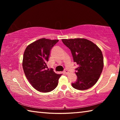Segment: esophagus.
Segmentation results:
<instances>
[{"label":"esophagus","instance_id":"34e87169","mask_svg":"<svg viewBox=\"0 0 120 120\" xmlns=\"http://www.w3.org/2000/svg\"><path fill=\"white\" fill-rule=\"evenodd\" d=\"M64 72L65 74H68L69 71H68V70H67V69H65V70H64Z\"/></svg>","mask_w":120,"mask_h":120}]
</instances>
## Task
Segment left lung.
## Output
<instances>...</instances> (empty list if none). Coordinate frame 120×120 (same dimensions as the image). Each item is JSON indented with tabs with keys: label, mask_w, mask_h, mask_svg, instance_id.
<instances>
[{
	"label": "left lung",
	"mask_w": 120,
	"mask_h": 120,
	"mask_svg": "<svg viewBox=\"0 0 120 120\" xmlns=\"http://www.w3.org/2000/svg\"><path fill=\"white\" fill-rule=\"evenodd\" d=\"M71 52L74 61L78 65L75 72L77 81L71 85L78 90H86L94 86L102 72L104 61L101 50L96 44L85 38L62 39Z\"/></svg>",
	"instance_id": "8db88e82"
}]
</instances>
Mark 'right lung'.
Here are the masks:
<instances>
[{
    "label": "right lung",
    "mask_w": 120,
    "mask_h": 120,
    "mask_svg": "<svg viewBox=\"0 0 120 120\" xmlns=\"http://www.w3.org/2000/svg\"><path fill=\"white\" fill-rule=\"evenodd\" d=\"M59 41L42 38L26 47L23 59L24 73L34 88L40 92L47 93L55 89L61 74H56L48 68L50 51Z\"/></svg>",
    "instance_id": "1"
}]
</instances>
